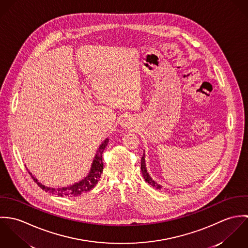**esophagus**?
I'll use <instances>...</instances> for the list:
<instances>
[{"label":"esophagus","mask_w":248,"mask_h":248,"mask_svg":"<svg viewBox=\"0 0 248 248\" xmlns=\"http://www.w3.org/2000/svg\"><path fill=\"white\" fill-rule=\"evenodd\" d=\"M121 126L123 128H127L129 126H131L133 124V119L130 117V116H124L120 122Z\"/></svg>","instance_id":"esophagus-1"}]
</instances>
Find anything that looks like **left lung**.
<instances>
[{"mask_svg": "<svg viewBox=\"0 0 248 248\" xmlns=\"http://www.w3.org/2000/svg\"><path fill=\"white\" fill-rule=\"evenodd\" d=\"M141 172L143 177H144V179H145V181H146L147 183H149L151 186L155 187V189H159V190H160V189L162 188V186H161L160 184H158L156 181H155V180L151 177V176H150L149 173H148V171H147L146 162H145V151H144L143 155H142L141 157Z\"/></svg>", "mask_w": 248, "mask_h": 248, "instance_id": "1", "label": "left lung"}]
</instances>
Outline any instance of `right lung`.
Wrapping results in <instances>:
<instances>
[{"label": "right lung", "instance_id": "1", "mask_svg": "<svg viewBox=\"0 0 248 248\" xmlns=\"http://www.w3.org/2000/svg\"><path fill=\"white\" fill-rule=\"evenodd\" d=\"M108 142V139H106L104 141L102 142L99 146V148L96 151V154L93 157L91 169L89 174L84 177L82 180L67 186V187H60V188H53V187H47L44 184H42L41 182L38 181V179L36 177L32 176V174L30 172V175L33 178V180L38 184L39 187H41L43 190H45L46 192L52 194V195H56L58 197H77L80 196L84 193L89 192L90 190H92L96 183L98 182L99 178L101 177V174L103 172V161H102V154L106 148Z\"/></svg>", "mask_w": 248, "mask_h": 248}]
</instances>
